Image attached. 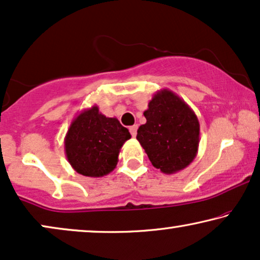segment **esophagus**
Returning a JSON list of instances; mask_svg holds the SVG:
<instances>
[{"label": "esophagus", "instance_id": "1", "mask_svg": "<svg viewBox=\"0 0 260 260\" xmlns=\"http://www.w3.org/2000/svg\"><path fill=\"white\" fill-rule=\"evenodd\" d=\"M137 129H138V126H137V125H133V126H130V127H129L131 136H133V137L136 136V134H137Z\"/></svg>", "mask_w": 260, "mask_h": 260}]
</instances>
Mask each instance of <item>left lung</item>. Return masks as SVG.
I'll use <instances>...</instances> for the list:
<instances>
[{"mask_svg": "<svg viewBox=\"0 0 260 260\" xmlns=\"http://www.w3.org/2000/svg\"><path fill=\"white\" fill-rule=\"evenodd\" d=\"M137 141L151 165L165 174L180 172L197 157L200 124L190 106L168 88L157 91L143 112Z\"/></svg>", "mask_w": 260, "mask_h": 260, "instance_id": "8db88e82", "label": "left lung"}]
</instances>
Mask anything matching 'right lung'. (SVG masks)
I'll return each mask as SVG.
<instances>
[{"mask_svg":"<svg viewBox=\"0 0 260 260\" xmlns=\"http://www.w3.org/2000/svg\"><path fill=\"white\" fill-rule=\"evenodd\" d=\"M130 138L129 130L118 119L104 116L93 105L83 110L67 130V161L80 175L105 176L116 168L120 148Z\"/></svg>","mask_w":260,"mask_h":260,"instance_id":"right-lung-1","label":"right lung"}]
</instances>
